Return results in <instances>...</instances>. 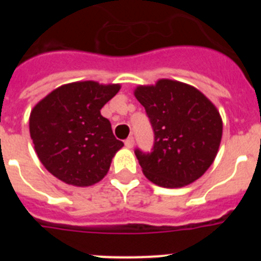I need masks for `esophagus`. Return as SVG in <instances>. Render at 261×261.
<instances>
[{"label": "esophagus", "mask_w": 261, "mask_h": 261, "mask_svg": "<svg viewBox=\"0 0 261 261\" xmlns=\"http://www.w3.org/2000/svg\"><path fill=\"white\" fill-rule=\"evenodd\" d=\"M124 144H125V146L128 147V149H132V147L135 146V138H133L132 136H130V137L126 138L125 142H124Z\"/></svg>", "instance_id": "1"}]
</instances>
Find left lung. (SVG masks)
<instances>
[{
	"label": "left lung",
	"instance_id": "8db88e82",
	"mask_svg": "<svg viewBox=\"0 0 261 261\" xmlns=\"http://www.w3.org/2000/svg\"><path fill=\"white\" fill-rule=\"evenodd\" d=\"M135 95L154 132L150 153L135 150L145 176L166 188L197 180L213 163L222 137L213 103L195 87L171 80L137 87Z\"/></svg>",
	"mask_w": 261,
	"mask_h": 261
}]
</instances>
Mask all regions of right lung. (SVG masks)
Wrapping results in <instances>:
<instances>
[{
  "instance_id": "right-lung-1",
  "label": "right lung",
  "mask_w": 261,
  "mask_h": 261,
  "mask_svg": "<svg viewBox=\"0 0 261 261\" xmlns=\"http://www.w3.org/2000/svg\"><path fill=\"white\" fill-rule=\"evenodd\" d=\"M119 90L120 85L74 82L53 90L34 107L30 135L40 162L53 176L77 187L105 177L124 144L100 110Z\"/></svg>"
}]
</instances>
